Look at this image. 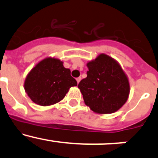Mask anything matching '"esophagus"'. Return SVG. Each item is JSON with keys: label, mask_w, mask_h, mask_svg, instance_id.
I'll return each mask as SVG.
<instances>
[{"label": "esophagus", "mask_w": 158, "mask_h": 158, "mask_svg": "<svg viewBox=\"0 0 158 158\" xmlns=\"http://www.w3.org/2000/svg\"><path fill=\"white\" fill-rule=\"evenodd\" d=\"M81 79H82V78H81V77L76 78V81H77V83L78 84L79 83V82H80V81H81Z\"/></svg>", "instance_id": "1"}]
</instances>
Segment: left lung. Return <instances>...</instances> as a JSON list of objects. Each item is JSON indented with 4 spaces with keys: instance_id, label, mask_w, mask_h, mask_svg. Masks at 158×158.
Returning a JSON list of instances; mask_svg holds the SVG:
<instances>
[{
    "instance_id": "left-lung-1",
    "label": "left lung",
    "mask_w": 158,
    "mask_h": 158,
    "mask_svg": "<svg viewBox=\"0 0 158 158\" xmlns=\"http://www.w3.org/2000/svg\"><path fill=\"white\" fill-rule=\"evenodd\" d=\"M87 77L78 85L85 104L97 114L120 109L130 93L128 78L114 59L101 53L87 63Z\"/></svg>"
}]
</instances>
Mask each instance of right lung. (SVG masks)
Masks as SVG:
<instances>
[{"instance_id":"obj_1","label":"right lung","mask_w":158,"mask_h":158,"mask_svg":"<svg viewBox=\"0 0 158 158\" xmlns=\"http://www.w3.org/2000/svg\"><path fill=\"white\" fill-rule=\"evenodd\" d=\"M70 69L63 66V62L54 57L40 61L27 76L24 89L36 104L49 106L63 99L69 89L77 85L70 75Z\"/></svg>"}]
</instances>
